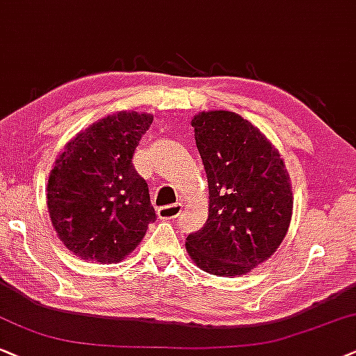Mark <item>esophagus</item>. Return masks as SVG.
<instances>
[{"instance_id": "obj_1", "label": "esophagus", "mask_w": 356, "mask_h": 356, "mask_svg": "<svg viewBox=\"0 0 356 356\" xmlns=\"http://www.w3.org/2000/svg\"><path fill=\"white\" fill-rule=\"evenodd\" d=\"M158 218L160 219H177L181 214V204H168L158 208Z\"/></svg>"}]
</instances>
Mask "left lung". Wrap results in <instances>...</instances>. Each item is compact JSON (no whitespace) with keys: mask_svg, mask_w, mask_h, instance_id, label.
<instances>
[{"mask_svg":"<svg viewBox=\"0 0 356 356\" xmlns=\"http://www.w3.org/2000/svg\"><path fill=\"white\" fill-rule=\"evenodd\" d=\"M209 188L204 226L186 251L208 274L239 275L277 251L292 219L291 178L277 148L239 113L200 112L191 120Z\"/></svg>","mask_w":356,"mask_h":356,"instance_id":"left-lung-1","label":"left lung"}]
</instances>
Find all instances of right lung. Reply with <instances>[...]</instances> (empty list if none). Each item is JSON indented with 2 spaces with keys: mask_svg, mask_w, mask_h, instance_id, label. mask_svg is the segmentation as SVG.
<instances>
[{
  "mask_svg": "<svg viewBox=\"0 0 356 356\" xmlns=\"http://www.w3.org/2000/svg\"><path fill=\"white\" fill-rule=\"evenodd\" d=\"M153 115L117 112L79 131L52 165L47 211L65 248L84 261L120 262L156 219L131 158Z\"/></svg>",
  "mask_w": 356,
  "mask_h": 356,
  "instance_id": "add662e5",
  "label": "right lung"
}]
</instances>
